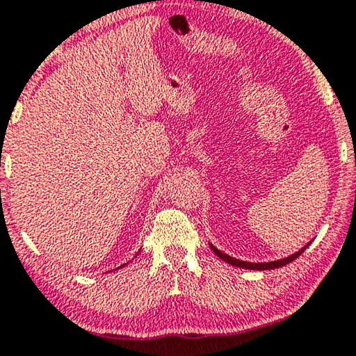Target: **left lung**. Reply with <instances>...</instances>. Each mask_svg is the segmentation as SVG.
I'll use <instances>...</instances> for the list:
<instances>
[{"label": "left lung", "instance_id": "left-lung-1", "mask_svg": "<svg viewBox=\"0 0 356 356\" xmlns=\"http://www.w3.org/2000/svg\"><path fill=\"white\" fill-rule=\"evenodd\" d=\"M310 246V243L309 245H305L304 248L302 249H299V251L297 252H294L293 256H289V257H284V259H280V261H273V262H261V264H252V262H245V261H238V259H235V257H230L229 254H225V252H222V251H219V249L217 248H214L211 245V249L212 251H214L217 256H219L222 261H225L227 264H230V265H235V267H240V268H248V270H272V268H278V267H283V265H286V264H289V262H293L294 259H297L300 256L302 252L305 251L307 248Z\"/></svg>", "mask_w": 356, "mask_h": 356}]
</instances>
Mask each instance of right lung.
Listing matches in <instances>:
<instances>
[{
    "mask_svg": "<svg viewBox=\"0 0 356 356\" xmlns=\"http://www.w3.org/2000/svg\"><path fill=\"white\" fill-rule=\"evenodd\" d=\"M121 267H123V265H121Z\"/></svg>",
    "mask_w": 356,
    "mask_h": 356,
    "instance_id": "add662e5",
    "label": "right lung"
}]
</instances>
